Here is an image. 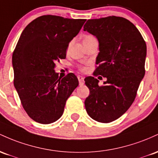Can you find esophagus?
<instances>
[{"instance_id":"esophagus-1","label":"esophagus","mask_w":158,"mask_h":158,"mask_svg":"<svg viewBox=\"0 0 158 158\" xmlns=\"http://www.w3.org/2000/svg\"><path fill=\"white\" fill-rule=\"evenodd\" d=\"M77 79H78L79 84L80 85H84V77L78 75V76H77Z\"/></svg>"}]
</instances>
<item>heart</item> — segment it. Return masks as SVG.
I'll use <instances>...</instances> for the list:
<instances>
[{"mask_svg": "<svg viewBox=\"0 0 158 158\" xmlns=\"http://www.w3.org/2000/svg\"><path fill=\"white\" fill-rule=\"evenodd\" d=\"M93 38H94L93 36H89V35H87V36H86L84 37V41L89 40H90V39H93ZM80 69H81V71H85V70H86V68H85V67H83V66H80Z\"/></svg>", "mask_w": 158, "mask_h": 158, "instance_id": "b5f03b06", "label": "heart"}]
</instances>
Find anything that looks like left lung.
Wrapping results in <instances>:
<instances>
[{
  "instance_id": "8db88e82",
  "label": "left lung",
  "mask_w": 158,
  "mask_h": 158,
  "mask_svg": "<svg viewBox=\"0 0 158 158\" xmlns=\"http://www.w3.org/2000/svg\"><path fill=\"white\" fill-rule=\"evenodd\" d=\"M84 31L96 36L98 55L93 75L107 77L103 86L94 77L85 78L89 95L85 100L88 115L109 123L122 116L134 102L145 75L146 44L134 24L122 17L89 19Z\"/></svg>"
}]
</instances>
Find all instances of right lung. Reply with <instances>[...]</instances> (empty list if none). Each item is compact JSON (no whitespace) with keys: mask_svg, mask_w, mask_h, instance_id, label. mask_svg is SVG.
I'll list each match as a JSON object with an SVG mask.
<instances>
[{"mask_svg":"<svg viewBox=\"0 0 158 158\" xmlns=\"http://www.w3.org/2000/svg\"><path fill=\"white\" fill-rule=\"evenodd\" d=\"M85 22L42 15L21 34L12 54L14 86L24 110L35 122L50 124L59 119L67 99L78 86L73 73L60 78L54 68L65 58L70 41Z\"/></svg>","mask_w":158,"mask_h":158,"instance_id":"1","label":"right lung"}]
</instances>
